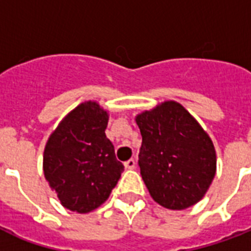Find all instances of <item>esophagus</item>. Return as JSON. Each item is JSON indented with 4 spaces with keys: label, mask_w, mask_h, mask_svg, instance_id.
I'll return each instance as SVG.
<instances>
[{
    "label": "esophagus",
    "mask_w": 251,
    "mask_h": 251,
    "mask_svg": "<svg viewBox=\"0 0 251 251\" xmlns=\"http://www.w3.org/2000/svg\"><path fill=\"white\" fill-rule=\"evenodd\" d=\"M125 168L126 169H134L135 168V165H137V163H135V160L134 159H130V160L125 161Z\"/></svg>",
    "instance_id": "34e87169"
}]
</instances>
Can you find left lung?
<instances>
[{
	"instance_id": "8db88e82",
	"label": "left lung",
	"mask_w": 251,
	"mask_h": 251,
	"mask_svg": "<svg viewBox=\"0 0 251 251\" xmlns=\"http://www.w3.org/2000/svg\"><path fill=\"white\" fill-rule=\"evenodd\" d=\"M142 135L139 168L155 202L183 210L202 199L215 177L216 153L210 137L176 101L137 117Z\"/></svg>"
}]
</instances>
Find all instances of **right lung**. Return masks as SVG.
Wrapping results in <instances>:
<instances>
[{"mask_svg": "<svg viewBox=\"0 0 251 251\" xmlns=\"http://www.w3.org/2000/svg\"><path fill=\"white\" fill-rule=\"evenodd\" d=\"M108 113L99 104H80L61 121L44 150V175L61 204L86 214L105 202L124 165L106 138Z\"/></svg>", "mask_w": 251, "mask_h": 251, "instance_id": "add662e5", "label": "right lung"}]
</instances>
